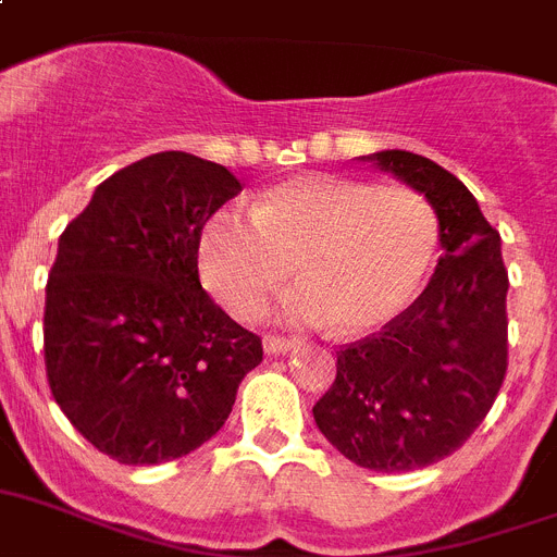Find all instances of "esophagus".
Instances as JSON below:
<instances>
[{
    "label": "esophagus",
    "mask_w": 557,
    "mask_h": 557,
    "mask_svg": "<svg viewBox=\"0 0 557 557\" xmlns=\"http://www.w3.org/2000/svg\"><path fill=\"white\" fill-rule=\"evenodd\" d=\"M298 346V341H289V337H275V335H264V351L268 355H287Z\"/></svg>",
    "instance_id": "34e87169"
}]
</instances>
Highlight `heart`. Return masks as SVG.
Here are the masks:
<instances>
[{
	"label": "heart",
	"mask_w": 557,
	"mask_h": 557,
	"mask_svg": "<svg viewBox=\"0 0 557 557\" xmlns=\"http://www.w3.org/2000/svg\"><path fill=\"white\" fill-rule=\"evenodd\" d=\"M440 250V220L408 185L304 174L256 199L253 213L220 208L199 231V275L233 315L250 318L278 284L275 318L332 324L349 337L397 321L417 301Z\"/></svg>",
	"instance_id": "1"
}]
</instances>
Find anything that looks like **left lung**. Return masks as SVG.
<instances>
[{
	"instance_id": "1",
	"label": "left lung",
	"mask_w": 557,
	"mask_h": 557,
	"mask_svg": "<svg viewBox=\"0 0 557 557\" xmlns=\"http://www.w3.org/2000/svg\"><path fill=\"white\" fill-rule=\"evenodd\" d=\"M358 160L431 202L442 256L397 321L337 351L335 383L312 417L349 462L400 473L454 454L491 411L507 372L510 282L502 236L462 180L414 151Z\"/></svg>"
}]
</instances>
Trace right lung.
Here are the masks:
<instances>
[{
  "label": "right lung",
  "mask_w": 557,
  "mask_h": 557,
  "mask_svg": "<svg viewBox=\"0 0 557 557\" xmlns=\"http://www.w3.org/2000/svg\"><path fill=\"white\" fill-rule=\"evenodd\" d=\"M242 191L220 163L160 151L115 171L59 239L45 301L50 392L121 465H160L211 440L261 341L213 304L199 231Z\"/></svg>",
  "instance_id": "1"
}]
</instances>
